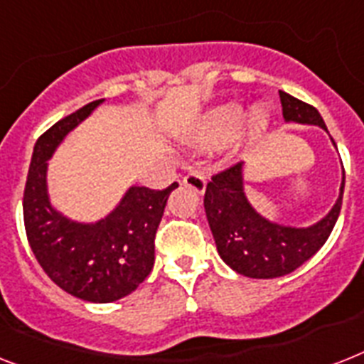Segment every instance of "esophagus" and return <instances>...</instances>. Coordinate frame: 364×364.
I'll use <instances>...</instances> for the list:
<instances>
[{
    "label": "esophagus",
    "mask_w": 364,
    "mask_h": 364,
    "mask_svg": "<svg viewBox=\"0 0 364 364\" xmlns=\"http://www.w3.org/2000/svg\"><path fill=\"white\" fill-rule=\"evenodd\" d=\"M183 185L188 188H192L198 194H202L205 191V176L200 172H188L187 176L183 177Z\"/></svg>",
    "instance_id": "34e87169"
}]
</instances>
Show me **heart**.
Returning a JSON list of instances; mask_svg holds the SVG:
<instances>
[{
  "mask_svg": "<svg viewBox=\"0 0 364 364\" xmlns=\"http://www.w3.org/2000/svg\"><path fill=\"white\" fill-rule=\"evenodd\" d=\"M269 119H271V115L264 106H256L247 115L243 106L230 102V105L215 108L203 119L198 140L211 147L223 146L226 141L233 140L241 132V129H243L245 134L254 140V138H259L264 134L265 129L269 127Z\"/></svg>",
  "mask_w": 364,
  "mask_h": 364,
  "instance_id": "obj_1",
  "label": "heart"
}]
</instances>
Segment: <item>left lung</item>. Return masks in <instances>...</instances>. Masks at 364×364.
<instances>
[{
    "mask_svg": "<svg viewBox=\"0 0 364 364\" xmlns=\"http://www.w3.org/2000/svg\"><path fill=\"white\" fill-rule=\"evenodd\" d=\"M282 115L288 123L318 125L327 131L320 112L303 100L279 91ZM335 144V140L331 138ZM344 173V168H342ZM341 194L326 217L309 228H294L262 217L245 194L243 162L215 173L208 183L203 208L217 250L224 264L250 279H277L291 273L323 247L341 215Z\"/></svg>",
    "mask_w": 364,
    "mask_h": 364,
    "instance_id": "left-lung-1",
    "label": "left lung"
}]
</instances>
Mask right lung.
Masks as SVG:
<instances>
[{
    "label": "right lung",
    "mask_w": 364,
    "mask_h": 364,
    "mask_svg": "<svg viewBox=\"0 0 364 364\" xmlns=\"http://www.w3.org/2000/svg\"><path fill=\"white\" fill-rule=\"evenodd\" d=\"M100 102L59 119L37 140L23 188V224L35 258L59 288L90 303H112L132 294L151 273L155 233L177 183L164 191L131 187L97 223H76L52 208L46 161Z\"/></svg>",
    "instance_id": "obj_1"
}]
</instances>
